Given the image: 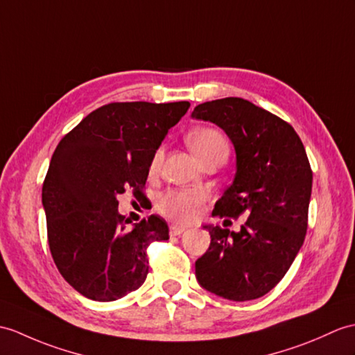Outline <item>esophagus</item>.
Here are the masks:
<instances>
[{"label":"esophagus","mask_w":355,"mask_h":355,"mask_svg":"<svg viewBox=\"0 0 355 355\" xmlns=\"http://www.w3.org/2000/svg\"><path fill=\"white\" fill-rule=\"evenodd\" d=\"M186 230V227L178 225V224H172L169 227V236H180Z\"/></svg>","instance_id":"34e87169"}]
</instances>
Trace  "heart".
Here are the masks:
<instances>
[{
	"label": "heart",
	"instance_id": "obj_1",
	"mask_svg": "<svg viewBox=\"0 0 355 355\" xmlns=\"http://www.w3.org/2000/svg\"><path fill=\"white\" fill-rule=\"evenodd\" d=\"M187 142L191 145L195 155L201 163L209 160L215 155H228L230 146L225 136L220 133L219 130L213 127H200L192 130L187 135ZM163 159V148H159L154 153L151 163H150V172L154 174L160 168V163ZM205 202V195L200 191H192V189H174L160 196L157 201V210L163 216L169 219H174L178 222H189L192 220L201 205Z\"/></svg>",
	"mask_w": 355,
	"mask_h": 355
}]
</instances>
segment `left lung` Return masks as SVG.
<instances>
[{
	"mask_svg": "<svg viewBox=\"0 0 355 355\" xmlns=\"http://www.w3.org/2000/svg\"><path fill=\"white\" fill-rule=\"evenodd\" d=\"M192 118L216 123L232 139L237 171L213 216L248 215L241 232L205 225L210 246L195 263L205 291L230 301L257 300L282 282L304 243L313 172L289 122L243 100L196 105Z\"/></svg>",
	"mask_w": 355,
	"mask_h": 355,
	"instance_id": "8db88e82",
	"label": "left lung"
}]
</instances>
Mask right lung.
I'll return each mask as SVG.
<instances>
[{
	"instance_id": "1",
	"label": "right lung",
	"mask_w": 355,
	"mask_h": 355,
	"mask_svg": "<svg viewBox=\"0 0 355 355\" xmlns=\"http://www.w3.org/2000/svg\"><path fill=\"white\" fill-rule=\"evenodd\" d=\"M191 103H110L89 113L60 140L42 187L48 245L62 277L94 301H114L148 275L146 250L168 241L151 215L130 228L118 213L128 189L142 196L150 163Z\"/></svg>"
}]
</instances>
